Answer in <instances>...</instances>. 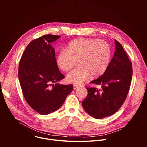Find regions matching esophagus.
Instances as JSON below:
<instances>
[{
	"label": "esophagus",
	"instance_id": "obj_1",
	"mask_svg": "<svg viewBox=\"0 0 147 147\" xmlns=\"http://www.w3.org/2000/svg\"><path fill=\"white\" fill-rule=\"evenodd\" d=\"M78 87H79L78 86H77V85H74V86H73V88H74V90H76V89H77V88Z\"/></svg>",
	"mask_w": 147,
	"mask_h": 147
}]
</instances>
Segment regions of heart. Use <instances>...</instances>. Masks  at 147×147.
<instances>
[{
	"mask_svg": "<svg viewBox=\"0 0 147 147\" xmlns=\"http://www.w3.org/2000/svg\"><path fill=\"white\" fill-rule=\"evenodd\" d=\"M67 51H61L56 57V63L63 71H67L77 63L80 64L67 76V80L80 84L91 74L92 77L103 75L108 69L111 49L109 44L97 39L78 38L70 42Z\"/></svg>",
	"mask_w": 147,
	"mask_h": 147,
	"instance_id": "b5f03b06",
	"label": "heart"
}]
</instances>
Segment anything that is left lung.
Here are the masks:
<instances>
[{
	"label": "left lung",
	"instance_id": "1",
	"mask_svg": "<svg viewBox=\"0 0 147 147\" xmlns=\"http://www.w3.org/2000/svg\"><path fill=\"white\" fill-rule=\"evenodd\" d=\"M115 52L109 67L102 76L91 81L101 90L87 88L88 95L82 102L85 111L95 119L112 115L126 98L133 75L132 64L122 45L116 40Z\"/></svg>",
	"mask_w": 147,
	"mask_h": 147
}]
</instances>
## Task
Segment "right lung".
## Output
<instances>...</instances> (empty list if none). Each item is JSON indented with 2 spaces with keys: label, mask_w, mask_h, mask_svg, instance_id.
Returning a JSON list of instances; mask_svg holds the SVG:
<instances>
[{
  "label": "right lung",
  "mask_w": 147,
  "mask_h": 147,
  "mask_svg": "<svg viewBox=\"0 0 147 147\" xmlns=\"http://www.w3.org/2000/svg\"><path fill=\"white\" fill-rule=\"evenodd\" d=\"M60 38L45 35L32 40L20 61L18 78L24 97L40 115L57 111L73 90L71 84L58 83L65 76L59 71L51 44Z\"/></svg>",
  "instance_id": "obj_1"
}]
</instances>
